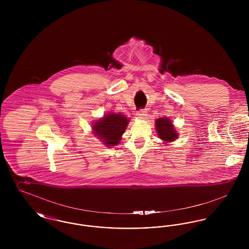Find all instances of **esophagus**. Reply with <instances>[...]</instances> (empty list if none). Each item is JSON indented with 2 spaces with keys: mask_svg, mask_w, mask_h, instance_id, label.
<instances>
[{
  "mask_svg": "<svg viewBox=\"0 0 249 249\" xmlns=\"http://www.w3.org/2000/svg\"><path fill=\"white\" fill-rule=\"evenodd\" d=\"M146 110L145 109H141V110H139L137 113H136V116H137V118H139L140 119H143L145 117H146Z\"/></svg>",
  "mask_w": 249,
  "mask_h": 249,
  "instance_id": "obj_1",
  "label": "esophagus"
}]
</instances>
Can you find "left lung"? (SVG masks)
<instances>
[{
  "instance_id": "8db88e82",
  "label": "left lung",
  "mask_w": 249,
  "mask_h": 249,
  "mask_svg": "<svg viewBox=\"0 0 249 249\" xmlns=\"http://www.w3.org/2000/svg\"><path fill=\"white\" fill-rule=\"evenodd\" d=\"M156 130L159 138L165 142H173L178 139V133L173 122L169 119L160 118L156 120Z\"/></svg>"
}]
</instances>
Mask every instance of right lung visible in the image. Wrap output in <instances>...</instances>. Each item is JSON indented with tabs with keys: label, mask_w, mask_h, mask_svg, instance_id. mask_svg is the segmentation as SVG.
I'll list each match as a JSON object with an SVG mask.
<instances>
[{
	"label": "right lung",
	"mask_w": 249,
	"mask_h": 249,
	"mask_svg": "<svg viewBox=\"0 0 249 249\" xmlns=\"http://www.w3.org/2000/svg\"><path fill=\"white\" fill-rule=\"evenodd\" d=\"M129 122L130 119L122 114L109 113L94 122L93 133L107 146H115L120 142Z\"/></svg>",
	"instance_id": "obj_1"
}]
</instances>
